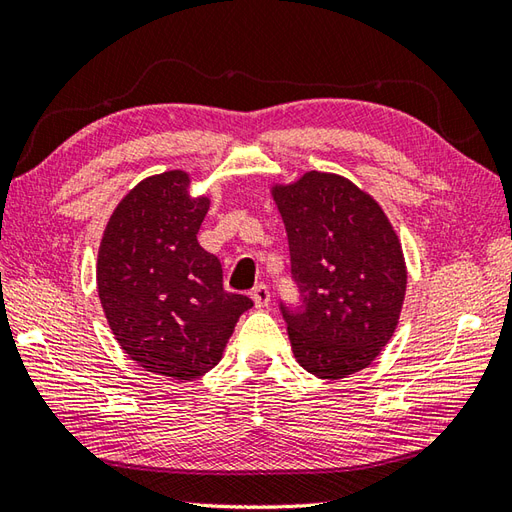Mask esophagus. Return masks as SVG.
I'll return each mask as SVG.
<instances>
[{
  "instance_id": "esophagus-1",
  "label": "esophagus",
  "mask_w": 512,
  "mask_h": 512,
  "mask_svg": "<svg viewBox=\"0 0 512 512\" xmlns=\"http://www.w3.org/2000/svg\"><path fill=\"white\" fill-rule=\"evenodd\" d=\"M250 297L255 301V308H266L270 303V290L264 284H259L253 288V292H250Z\"/></svg>"
}]
</instances>
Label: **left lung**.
<instances>
[{
    "instance_id": "1",
    "label": "left lung",
    "mask_w": 512,
    "mask_h": 512,
    "mask_svg": "<svg viewBox=\"0 0 512 512\" xmlns=\"http://www.w3.org/2000/svg\"><path fill=\"white\" fill-rule=\"evenodd\" d=\"M303 306H281L297 363L347 378L383 352L407 292V264L385 211L339 173L306 171L273 184Z\"/></svg>"
}]
</instances>
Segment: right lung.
<instances>
[{"label":"right lung","mask_w":512,"mask_h":512,"mask_svg":"<svg viewBox=\"0 0 512 512\" xmlns=\"http://www.w3.org/2000/svg\"><path fill=\"white\" fill-rule=\"evenodd\" d=\"M182 169L140 180L107 222L96 288L125 354L171 380L204 376L224 354L237 319L253 308L222 286V264L198 244L209 211Z\"/></svg>","instance_id":"1"}]
</instances>
